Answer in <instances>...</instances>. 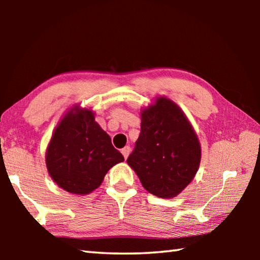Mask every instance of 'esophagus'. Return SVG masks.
I'll use <instances>...</instances> for the list:
<instances>
[{
    "instance_id": "obj_1",
    "label": "esophagus",
    "mask_w": 260,
    "mask_h": 260,
    "mask_svg": "<svg viewBox=\"0 0 260 260\" xmlns=\"http://www.w3.org/2000/svg\"><path fill=\"white\" fill-rule=\"evenodd\" d=\"M129 151H131V148L129 147H125V148L121 149V153H122V156L125 157V159H126L127 157H128Z\"/></svg>"
}]
</instances>
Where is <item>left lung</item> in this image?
I'll list each match as a JSON object with an SVG mask.
<instances>
[{
    "label": "left lung",
    "instance_id": "obj_1",
    "mask_svg": "<svg viewBox=\"0 0 260 260\" xmlns=\"http://www.w3.org/2000/svg\"><path fill=\"white\" fill-rule=\"evenodd\" d=\"M143 188L161 199L179 195L195 177L201 144L186 114L160 96L141 111V133L127 158Z\"/></svg>",
    "mask_w": 260,
    "mask_h": 260
}]
</instances>
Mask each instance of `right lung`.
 Wrapping results in <instances>:
<instances>
[{"mask_svg": "<svg viewBox=\"0 0 260 260\" xmlns=\"http://www.w3.org/2000/svg\"><path fill=\"white\" fill-rule=\"evenodd\" d=\"M124 156L95 121L90 109L74 105L54 131L46 152L51 179L76 195H86L101 186L108 171Z\"/></svg>", "mask_w": 260, "mask_h": 260, "instance_id": "add662e5", "label": "right lung"}]
</instances>
